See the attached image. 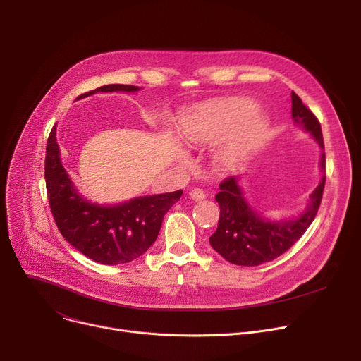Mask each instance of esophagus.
<instances>
[{
    "label": "esophagus",
    "mask_w": 361,
    "mask_h": 361,
    "mask_svg": "<svg viewBox=\"0 0 361 361\" xmlns=\"http://www.w3.org/2000/svg\"><path fill=\"white\" fill-rule=\"evenodd\" d=\"M190 197L193 199V200H203L204 197H206V193H204V190H202V188H193V190H190Z\"/></svg>",
    "instance_id": "esophagus-1"
}]
</instances>
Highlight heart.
Instances as JSON below:
<instances>
[{
    "label": "heart",
    "mask_w": 361,
    "mask_h": 361,
    "mask_svg": "<svg viewBox=\"0 0 361 361\" xmlns=\"http://www.w3.org/2000/svg\"><path fill=\"white\" fill-rule=\"evenodd\" d=\"M252 99L234 98L207 105L183 123V137L193 146H209L226 137L221 150L224 164H237L260 143L267 121Z\"/></svg>",
    "instance_id": "heart-1"
}]
</instances>
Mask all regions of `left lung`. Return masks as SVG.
Wrapping results in <instances>:
<instances>
[{
  "label": "left lung",
  "instance_id": "left-lung-1",
  "mask_svg": "<svg viewBox=\"0 0 361 361\" xmlns=\"http://www.w3.org/2000/svg\"><path fill=\"white\" fill-rule=\"evenodd\" d=\"M293 118L310 131L319 146L325 149L320 123L314 114L302 104L295 92H291ZM325 152L320 158V168L325 173ZM326 176L310 196V204L297 219L271 222L260 218L249 203L244 200L238 177L225 178L215 196L221 207L216 231L209 237V243L224 259L240 267H257L271 262L286 253L301 238L313 222L324 195Z\"/></svg>",
  "mask_w": 361,
  "mask_h": 361
}]
</instances>
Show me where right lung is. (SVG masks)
Returning <instances> with one entry per match:
<instances>
[{
	"label": "right lung",
	"mask_w": 361,
	"mask_h": 361,
	"mask_svg": "<svg viewBox=\"0 0 361 361\" xmlns=\"http://www.w3.org/2000/svg\"><path fill=\"white\" fill-rule=\"evenodd\" d=\"M116 90L136 92L139 87L106 85L79 98ZM45 183L51 212L61 235L74 249L102 264H121L142 256L155 243L164 215L183 195V190H177L136 197L116 206L87 202L75 190L61 164L55 126L47 143Z\"/></svg>",
	"instance_id": "right-lung-1"
}]
</instances>
